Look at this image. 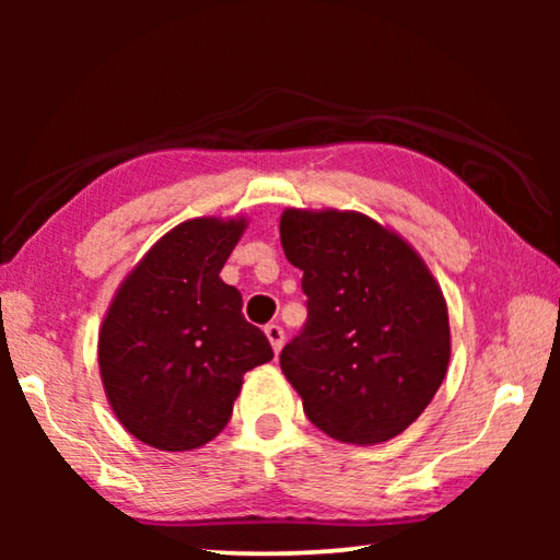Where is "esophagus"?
I'll return each instance as SVG.
<instances>
[{"label": "esophagus", "mask_w": 560, "mask_h": 560, "mask_svg": "<svg viewBox=\"0 0 560 560\" xmlns=\"http://www.w3.org/2000/svg\"><path fill=\"white\" fill-rule=\"evenodd\" d=\"M264 334H267L269 343L273 348V353H279L281 346H283V338H287V336H283V328L279 324H269L267 328H264Z\"/></svg>", "instance_id": "obj_1"}]
</instances>
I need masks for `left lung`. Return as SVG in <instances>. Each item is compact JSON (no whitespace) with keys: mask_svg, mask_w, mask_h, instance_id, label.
<instances>
[{"mask_svg":"<svg viewBox=\"0 0 560 560\" xmlns=\"http://www.w3.org/2000/svg\"><path fill=\"white\" fill-rule=\"evenodd\" d=\"M279 232L303 271L308 311L281 350L283 375L328 438L387 442L422 415L447 373L438 281L410 244L365 214L287 210Z\"/></svg>","mask_w":560,"mask_h":560,"instance_id":"left-lung-1","label":"left lung"}]
</instances>
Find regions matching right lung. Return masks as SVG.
Instances as JSON below:
<instances>
[{
    "label": "right lung",
    "mask_w": 560,
    "mask_h": 560,
    "mask_svg": "<svg viewBox=\"0 0 560 560\" xmlns=\"http://www.w3.org/2000/svg\"><path fill=\"white\" fill-rule=\"evenodd\" d=\"M244 220H189L122 281L98 336L108 402L132 438L165 452L202 447L230 422L246 371L269 363L264 330L220 279Z\"/></svg>",
    "instance_id": "1"
}]
</instances>
